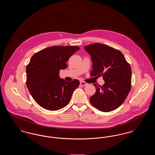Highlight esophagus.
I'll use <instances>...</instances> for the list:
<instances>
[{
    "mask_svg": "<svg viewBox=\"0 0 155 155\" xmlns=\"http://www.w3.org/2000/svg\"><path fill=\"white\" fill-rule=\"evenodd\" d=\"M80 84H81V85H82V86H87L88 85L87 83H86V82H85L84 81H81L80 82Z\"/></svg>",
    "mask_w": 155,
    "mask_h": 155,
    "instance_id": "1",
    "label": "esophagus"
}]
</instances>
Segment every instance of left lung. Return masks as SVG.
I'll use <instances>...</instances> for the list:
<instances>
[{
  "mask_svg": "<svg viewBox=\"0 0 155 155\" xmlns=\"http://www.w3.org/2000/svg\"><path fill=\"white\" fill-rule=\"evenodd\" d=\"M84 49L91 56V77H103L102 86L94 84L95 94L90 102L99 110L108 112L124 102L131 88V68L123 53L109 46L93 44Z\"/></svg>",
  "mask_w": 155,
  "mask_h": 155,
  "instance_id": "obj_1",
  "label": "left lung"
}]
</instances>
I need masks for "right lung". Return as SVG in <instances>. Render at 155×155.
<instances>
[{"instance_id":"1","label":"right lung","mask_w":155,"mask_h":155,"mask_svg":"<svg viewBox=\"0 0 155 155\" xmlns=\"http://www.w3.org/2000/svg\"><path fill=\"white\" fill-rule=\"evenodd\" d=\"M79 49L76 46H53L32 56L26 67V84L31 96L42 107L58 110L70 101L80 81L67 82L59 74L60 70L67 67L68 59Z\"/></svg>"}]
</instances>
